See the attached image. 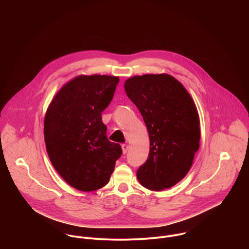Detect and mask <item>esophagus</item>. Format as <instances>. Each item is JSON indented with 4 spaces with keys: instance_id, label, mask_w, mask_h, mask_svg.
I'll return each mask as SVG.
<instances>
[{
    "instance_id": "esophagus-1",
    "label": "esophagus",
    "mask_w": 249,
    "mask_h": 249,
    "mask_svg": "<svg viewBox=\"0 0 249 249\" xmlns=\"http://www.w3.org/2000/svg\"><path fill=\"white\" fill-rule=\"evenodd\" d=\"M121 147H122L123 154H126V153L128 152V150H129V145H127V144H123Z\"/></svg>"
}]
</instances>
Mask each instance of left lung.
Listing matches in <instances>:
<instances>
[{
  "mask_svg": "<svg viewBox=\"0 0 249 249\" xmlns=\"http://www.w3.org/2000/svg\"><path fill=\"white\" fill-rule=\"evenodd\" d=\"M124 88L150 136V154L137 178L150 190L170 188L184 178L199 150L196 105L182 84L167 74L135 76Z\"/></svg>",
  "mask_w": 249,
  "mask_h": 249,
  "instance_id": "1",
  "label": "left lung"
}]
</instances>
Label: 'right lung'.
<instances>
[{
	"mask_svg": "<svg viewBox=\"0 0 249 249\" xmlns=\"http://www.w3.org/2000/svg\"><path fill=\"white\" fill-rule=\"evenodd\" d=\"M118 77L79 76L62 87L44 119L49 159L74 188L89 192L108 183L121 146L106 136L101 113L111 102Z\"/></svg>",
	"mask_w": 249,
	"mask_h": 249,
	"instance_id": "1",
	"label": "right lung"
}]
</instances>
